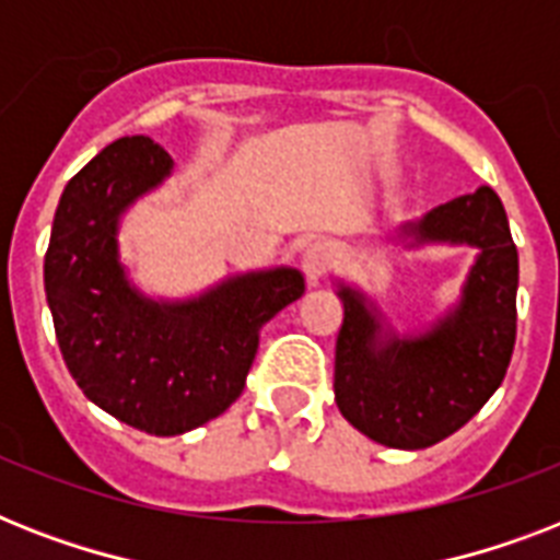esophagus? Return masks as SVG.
I'll return each instance as SVG.
<instances>
[{
	"instance_id": "34e87169",
	"label": "esophagus",
	"mask_w": 560,
	"mask_h": 560,
	"mask_svg": "<svg viewBox=\"0 0 560 560\" xmlns=\"http://www.w3.org/2000/svg\"><path fill=\"white\" fill-rule=\"evenodd\" d=\"M302 270L307 276V284H319L325 279V272L331 267V253H328V246L319 244V241H311V244L302 246Z\"/></svg>"
}]
</instances>
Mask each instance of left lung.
<instances>
[{
	"label": "left lung",
	"mask_w": 560,
	"mask_h": 560,
	"mask_svg": "<svg viewBox=\"0 0 560 560\" xmlns=\"http://www.w3.org/2000/svg\"><path fill=\"white\" fill-rule=\"evenodd\" d=\"M383 244L477 249L459 296L427 325L398 331L372 293L334 279L342 325L334 398L372 442L421 451L477 416L503 383L517 334V246L488 186L400 223Z\"/></svg>",
	"instance_id": "1"
}]
</instances>
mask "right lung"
<instances>
[{
    "label": "right lung",
    "instance_id": "add662e5",
    "mask_svg": "<svg viewBox=\"0 0 560 560\" xmlns=\"http://www.w3.org/2000/svg\"><path fill=\"white\" fill-rule=\"evenodd\" d=\"M174 174L148 136H125L60 194L48 241L46 302L66 369L83 395L151 435H179L244 392L261 328L305 293L296 267L235 272L174 299L136 288L121 261V220Z\"/></svg>",
    "mask_w": 560,
    "mask_h": 560
}]
</instances>
